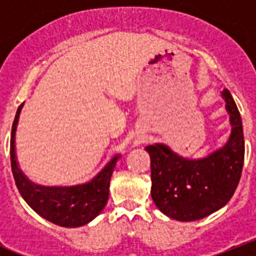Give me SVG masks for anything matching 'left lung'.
<instances>
[{"instance_id":"left-lung-1","label":"left lung","mask_w":256,"mask_h":256,"mask_svg":"<svg viewBox=\"0 0 256 256\" xmlns=\"http://www.w3.org/2000/svg\"><path fill=\"white\" fill-rule=\"evenodd\" d=\"M220 94L230 124V137L222 148L200 159L184 158L159 142L144 148L151 159V198L169 218H205L224 206L238 186L245 158L242 120L227 88Z\"/></svg>"}]
</instances>
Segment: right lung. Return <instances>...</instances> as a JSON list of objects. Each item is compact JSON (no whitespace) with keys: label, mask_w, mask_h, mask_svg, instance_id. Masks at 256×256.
Returning a JSON list of instances; mask_svg holds the SVG:
<instances>
[{"label":"right lung","mask_w":256,"mask_h":256,"mask_svg":"<svg viewBox=\"0 0 256 256\" xmlns=\"http://www.w3.org/2000/svg\"><path fill=\"white\" fill-rule=\"evenodd\" d=\"M24 104L18 108L10 140L11 169L22 198L38 216L61 227L76 228L94 220L108 198L112 174L120 154H115L102 169L86 183L74 186H44L32 182L20 169L16 158V128Z\"/></svg>","instance_id":"obj_1"}]
</instances>
